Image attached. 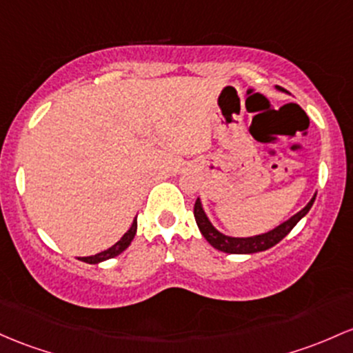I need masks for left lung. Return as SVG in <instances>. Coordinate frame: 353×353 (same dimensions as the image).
<instances>
[{"label": "left lung", "mask_w": 353, "mask_h": 353, "mask_svg": "<svg viewBox=\"0 0 353 353\" xmlns=\"http://www.w3.org/2000/svg\"><path fill=\"white\" fill-rule=\"evenodd\" d=\"M280 88V87H278ZM316 196L312 197V201L301 209L300 212H296L295 216H292L288 221H285L283 224H280L274 230L268 231L265 234H258V236H251V238H231V236H226L223 233H219L211 223H209L208 216L204 214L203 206H201V201L197 199L194 204V218L197 223V228L203 233L204 238L208 239V243L216 250L223 251V253H230V254H251V253H259V251H266L270 250L271 246L278 245L281 239L285 238L293 228L296 226V223L303 218L305 214L310 211V208L313 206V201H315Z\"/></svg>", "instance_id": "8db88e82"}]
</instances>
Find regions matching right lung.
<instances>
[{
	"label": "right lung",
	"instance_id": "right-lung-1",
	"mask_svg": "<svg viewBox=\"0 0 353 353\" xmlns=\"http://www.w3.org/2000/svg\"><path fill=\"white\" fill-rule=\"evenodd\" d=\"M135 231H137V219H134V223H132V226H130V230L127 231V233L123 234L122 238H120V241L115 243L114 246L108 248V250H105V251H102V253L94 254V256H85V258H80V259H82V261H85V263H90V265H97V263L105 261V259L115 258V256H117V254L122 253V251L125 250V248H129V245H130V243H132V239H134V236H135Z\"/></svg>",
	"mask_w": 353,
	"mask_h": 353
}]
</instances>
